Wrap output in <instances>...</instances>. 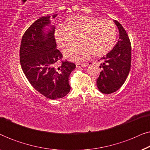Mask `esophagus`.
I'll list each match as a JSON object with an SVG mask.
<instances>
[{
	"instance_id": "obj_1",
	"label": "esophagus",
	"mask_w": 150,
	"mask_h": 150,
	"mask_svg": "<svg viewBox=\"0 0 150 150\" xmlns=\"http://www.w3.org/2000/svg\"><path fill=\"white\" fill-rule=\"evenodd\" d=\"M76 66L77 68H81V67H85L87 66V64H85V63H76Z\"/></svg>"
}]
</instances>
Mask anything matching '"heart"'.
I'll list each match as a JSON object with an SVG mask.
<instances>
[{"label": "heart", "instance_id": "1", "mask_svg": "<svg viewBox=\"0 0 150 150\" xmlns=\"http://www.w3.org/2000/svg\"><path fill=\"white\" fill-rule=\"evenodd\" d=\"M117 27L113 22L93 16H77L68 18L64 26L56 28L54 37L61 48L65 50L79 45L65 52V57L74 61L85 60L93 54L104 56L113 48L117 40Z\"/></svg>", "mask_w": 150, "mask_h": 150}]
</instances>
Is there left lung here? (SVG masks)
<instances>
[{
	"label": "left lung",
	"instance_id": "8db88e82",
	"mask_svg": "<svg viewBox=\"0 0 150 150\" xmlns=\"http://www.w3.org/2000/svg\"><path fill=\"white\" fill-rule=\"evenodd\" d=\"M120 32L117 43L104 56L100 65L102 71L97 79V87L102 93L115 92L126 81L130 69L131 44L128 35L120 22L114 20Z\"/></svg>",
	"mask_w": 150,
	"mask_h": 150
}]
</instances>
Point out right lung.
Segmentation results:
<instances>
[{
  "label": "right lung",
  "instance_id": "1",
  "mask_svg": "<svg viewBox=\"0 0 150 150\" xmlns=\"http://www.w3.org/2000/svg\"><path fill=\"white\" fill-rule=\"evenodd\" d=\"M54 29L50 16L39 18L24 33L20 50V63L28 81L35 89L51 100L69 93V75L76 68L74 63L67 61L57 65L62 54L57 49Z\"/></svg>",
  "mask_w": 150,
  "mask_h": 150
}]
</instances>
